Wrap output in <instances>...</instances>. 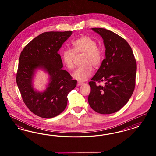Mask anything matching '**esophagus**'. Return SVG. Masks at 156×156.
<instances>
[{
  "instance_id": "esophagus-1",
  "label": "esophagus",
  "mask_w": 156,
  "mask_h": 156,
  "mask_svg": "<svg viewBox=\"0 0 156 156\" xmlns=\"http://www.w3.org/2000/svg\"><path fill=\"white\" fill-rule=\"evenodd\" d=\"M83 84V83H82L81 82H78V83H77V85L78 86H80V85H81Z\"/></svg>"
}]
</instances>
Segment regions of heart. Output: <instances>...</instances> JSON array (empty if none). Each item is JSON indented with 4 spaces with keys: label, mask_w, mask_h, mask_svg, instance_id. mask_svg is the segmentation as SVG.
<instances>
[{
    "label": "heart",
    "mask_w": 156,
    "mask_h": 156,
    "mask_svg": "<svg viewBox=\"0 0 156 156\" xmlns=\"http://www.w3.org/2000/svg\"><path fill=\"white\" fill-rule=\"evenodd\" d=\"M74 51L65 49L61 54L62 62L69 69L74 68V61L76 55L83 54L82 59V66L78 68L73 74L75 79L83 82L88 80L92 74V67H98L102 59V51L97 46V42L93 38L84 36L72 42Z\"/></svg>",
    "instance_id": "obj_1"
}]
</instances>
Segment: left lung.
<instances>
[{
  "label": "left lung",
  "instance_id": "1",
  "mask_svg": "<svg viewBox=\"0 0 156 156\" xmlns=\"http://www.w3.org/2000/svg\"><path fill=\"white\" fill-rule=\"evenodd\" d=\"M92 30L103 38L106 50L105 58L89 82L88 103L99 113L111 114L122 108L133 94L136 61L130 45L124 38L105 29ZM96 81H105V86H97Z\"/></svg>",
  "mask_w": 156,
  "mask_h": 156
}]
</instances>
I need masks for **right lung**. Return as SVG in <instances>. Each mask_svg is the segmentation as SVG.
<instances>
[{"instance_id": "obj_1", "label": "right lung", "mask_w": 156, "mask_h": 156, "mask_svg": "<svg viewBox=\"0 0 156 156\" xmlns=\"http://www.w3.org/2000/svg\"><path fill=\"white\" fill-rule=\"evenodd\" d=\"M72 31L45 32L33 39L20 54L16 82L23 100L34 114L43 118L58 116L67 106V96L74 89L76 81L63 67L58 53ZM37 69L49 76V82L43 92L33 87V78Z\"/></svg>"}]
</instances>
